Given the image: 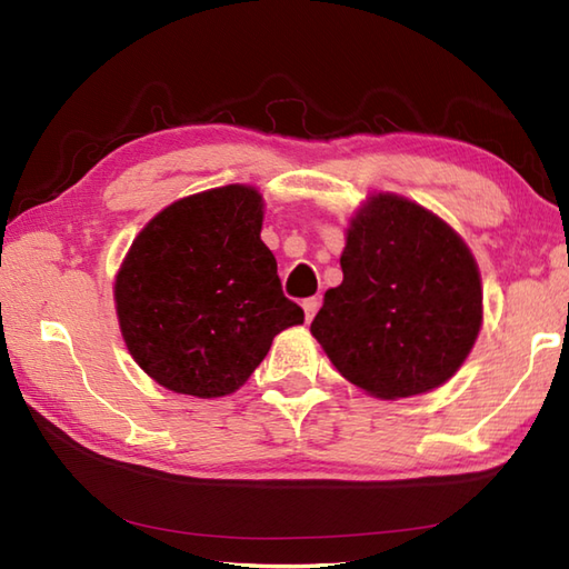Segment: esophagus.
Returning <instances> with one entry per match:
<instances>
[{"instance_id": "1", "label": "esophagus", "mask_w": 569, "mask_h": 569, "mask_svg": "<svg viewBox=\"0 0 569 569\" xmlns=\"http://www.w3.org/2000/svg\"><path fill=\"white\" fill-rule=\"evenodd\" d=\"M320 308V298H306L303 300V310H306V320L310 322L312 318H316V312Z\"/></svg>"}]
</instances>
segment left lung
Returning a JSON list of instances; mask_svg holds the SVG:
<instances>
[{"label":"left lung","mask_w":569,"mask_h":569,"mask_svg":"<svg viewBox=\"0 0 569 569\" xmlns=\"http://www.w3.org/2000/svg\"><path fill=\"white\" fill-rule=\"evenodd\" d=\"M342 283L310 332L347 381L381 401L438 389L481 330V278L465 239L422 204L373 192L347 227Z\"/></svg>","instance_id":"left-lung-1"}]
</instances>
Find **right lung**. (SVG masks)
Listing matches in <instances>:
<instances>
[{"label": "right lung", "instance_id": "1", "mask_svg": "<svg viewBox=\"0 0 569 569\" xmlns=\"http://www.w3.org/2000/svg\"><path fill=\"white\" fill-rule=\"evenodd\" d=\"M261 224V192L234 183L176 200L131 241L114 278L119 330L163 389L234 393L273 337L303 325V310L281 291Z\"/></svg>", "mask_w": 569, "mask_h": 569}]
</instances>
